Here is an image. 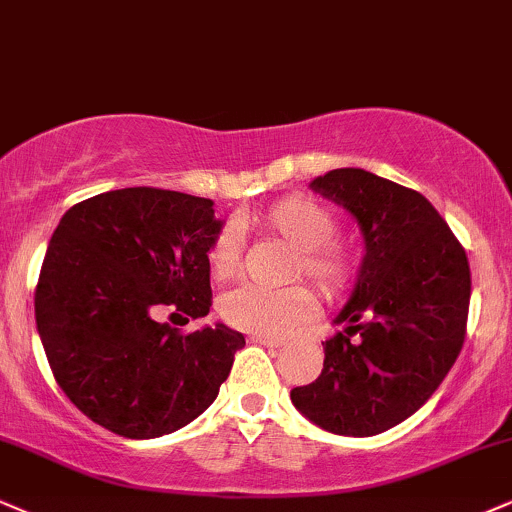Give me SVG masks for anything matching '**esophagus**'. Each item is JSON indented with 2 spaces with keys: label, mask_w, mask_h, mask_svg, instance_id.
I'll return each instance as SVG.
<instances>
[{
  "label": "esophagus",
  "mask_w": 512,
  "mask_h": 512,
  "mask_svg": "<svg viewBox=\"0 0 512 512\" xmlns=\"http://www.w3.org/2000/svg\"><path fill=\"white\" fill-rule=\"evenodd\" d=\"M251 342L268 346V349H280V346H282L280 339H273V337H261V334H256V337H251Z\"/></svg>",
  "instance_id": "esophagus-1"
}]
</instances>
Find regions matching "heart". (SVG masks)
Segmentation results:
<instances>
[{"label": "heart", "instance_id": "heart-1", "mask_svg": "<svg viewBox=\"0 0 512 512\" xmlns=\"http://www.w3.org/2000/svg\"><path fill=\"white\" fill-rule=\"evenodd\" d=\"M261 235L282 239L296 249L292 277L304 275L320 292L337 294L353 275V251L342 239H334L337 216L332 208L308 197H287L268 211L254 216ZM239 266V242L235 232L225 230L208 249V268L216 280H230ZM315 299L306 287L261 289L239 287L220 299V315L237 330L282 337L313 313Z\"/></svg>", "mask_w": 512, "mask_h": 512}]
</instances>
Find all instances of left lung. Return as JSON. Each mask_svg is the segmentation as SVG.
<instances>
[{
    "instance_id": "1",
    "label": "left lung",
    "mask_w": 512,
    "mask_h": 512,
    "mask_svg": "<svg viewBox=\"0 0 512 512\" xmlns=\"http://www.w3.org/2000/svg\"><path fill=\"white\" fill-rule=\"evenodd\" d=\"M308 187L356 218L363 261L332 320L344 332L323 344V372L294 387L292 403L327 432L372 437L410 418L456 363L470 306L468 256L415 189L363 168L330 170Z\"/></svg>"
}]
</instances>
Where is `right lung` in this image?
Here are the masks:
<instances>
[{
	"instance_id": "add662e5",
	"label": "right lung",
	"mask_w": 512,
	"mask_h": 512,
	"mask_svg": "<svg viewBox=\"0 0 512 512\" xmlns=\"http://www.w3.org/2000/svg\"><path fill=\"white\" fill-rule=\"evenodd\" d=\"M220 230L211 199L154 187L113 189L63 213L35 320L56 382L92 422L154 439L216 401L242 332L216 323L180 334L156 313L208 315V249Z\"/></svg>"
}]
</instances>
